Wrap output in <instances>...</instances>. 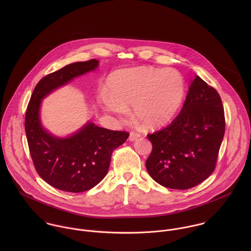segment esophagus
I'll list each match as a JSON object with an SVG mask.
<instances>
[{
    "mask_svg": "<svg viewBox=\"0 0 251 251\" xmlns=\"http://www.w3.org/2000/svg\"><path fill=\"white\" fill-rule=\"evenodd\" d=\"M139 137H140V134L137 133V132H135V131H131V132L129 133V140H130V141H134V140H136V139L139 138Z\"/></svg>",
    "mask_w": 251,
    "mask_h": 251,
    "instance_id": "34e87169",
    "label": "esophagus"
}]
</instances>
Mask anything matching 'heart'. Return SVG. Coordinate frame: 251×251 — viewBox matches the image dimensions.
Returning a JSON list of instances; mask_svg holds the SVG:
<instances>
[{
  "label": "heart",
  "mask_w": 251,
  "mask_h": 251,
  "mask_svg": "<svg viewBox=\"0 0 251 251\" xmlns=\"http://www.w3.org/2000/svg\"><path fill=\"white\" fill-rule=\"evenodd\" d=\"M109 91L100 95L102 108L124 118L127 106L133 105V115L147 128L169 123L182 102L184 81L172 69L138 67L114 72L109 77Z\"/></svg>",
  "instance_id": "1"
}]
</instances>
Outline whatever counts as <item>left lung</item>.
Listing matches in <instances>:
<instances>
[{
  "label": "left lung",
  "mask_w": 251,
  "mask_h": 251,
  "mask_svg": "<svg viewBox=\"0 0 251 251\" xmlns=\"http://www.w3.org/2000/svg\"><path fill=\"white\" fill-rule=\"evenodd\" d=\"M224 131L221 99L196 75L179 115L165 128L148 134L152 145L148 173L165 187L196 186L214 172Z\"/></svg>",
  "instance_id": "1"
}]
</instances>
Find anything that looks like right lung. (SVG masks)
<instances>
[{"label":"right lung","instance_id":"1","mask_svg":"<svg viewBox=\"0 0 251 251\" xmlns=\"http://www.w3.org/2000/svg\"><path fill=\"white\" fill-rule=\"evenodd\" d=\"M98 67L99 61L93 59L46 75L37 83L26 111V136L36 172L48 184L63 191L83 192L100 182L107 174L113 151L129 135L100 127L92 122L67 137L55 136L42 126V100Z\"/></svg>","mask_w":251,"mask_h":251}]
</instances>
